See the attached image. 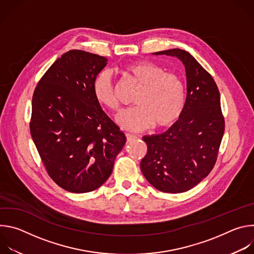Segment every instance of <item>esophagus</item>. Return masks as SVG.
Returning <instances> with one entry per match:
<instances>
[{
	"instance_id": "obj_1",
	"label": "esophagus",
	"mask_w": 254,
	"mask_h": 254,
	"mask_svg": "<svg viewBox=\"0 0 254 254\" xmlns=\"http://www.w3.org/2000/svg\"><path fill=\"white\" fill-rule=\"evenodd\" d=\"M126 137H127V141H131L133 139H135L137 136L134 135V134H130V133H126Z\"/></svg>"
}]
</instances>
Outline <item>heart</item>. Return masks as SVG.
Returning <instances> with one entry per match:
<instances>
[{"instance_id": "1", "label": "heart", "mask_w": 254, "mask_h": 254, "mask_svg": "<svg viewBox=\"0 0 254 254\" xmlns=\"http://www.w3.org/2000/svg\"><path fill=\"white\" fill-rule=\"evenodd\" d=\"M122 73L140 85L135 94V106L122 112L117 122L125 128L140 131L152 127L166 128L182 116L186 103V86L180 75L167 72L151 61H137L125 66ZM92 93L98 104L111 111L119 110V100L111 74L98 73L92 83Z\"/></svg>"}]
</instances>
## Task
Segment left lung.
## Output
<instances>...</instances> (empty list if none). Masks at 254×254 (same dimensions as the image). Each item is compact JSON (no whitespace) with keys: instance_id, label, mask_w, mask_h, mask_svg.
<instances>
[{"instance_id":"obj_1","label":"left lung","mask_w":254,"mask_h":254,"mask_svg":"<svg viewBox=\"0 0 254 254\" xmlns=\"http://www.w3.org/2000/svg\"><path fill=\"white\" fill-rule=\"evenodd\" d=\"M154 54L175 56L183 62L187 97L182 116L167 131L142 137L148 153L140 170L156 189L182 193L199 184L217 161L225 128L220 93L209 72L187 51L170 49Z\"/></svg>"}]
</instances>
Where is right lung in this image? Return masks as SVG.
<instances>
[{"mask_svg":"<svg viewBox=\"0 0 254 254\" xmlns=\"http://www.w3.org/2000/svg\"><path fill=\"white\" fill-rule=\"evenodd\" d=\"M103 56L70 50L36 86L30 132L54 182L71 193L99 188L111 176L126 135L101 110L92 93Z\"/></svg>","mask_w":254,"mask_h":254,"instance_id":"right-lung-1","label":"right lung"}]
</instances>
